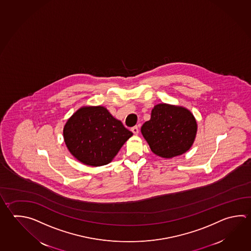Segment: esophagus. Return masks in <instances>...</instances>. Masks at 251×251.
<instances>
[{"instance_id": "esophagus-1", "label": "esophagus", "mask_w": 251, "mask_h": 251, "mask_svg": "<svg viewBox=\"0 0 251 251\" xmlns=\"http://www.w3.org/2000/svg\"><path fill=\"white\" fill-rule=\"evenodd\" d=\"M131 131H132L135 135H137L138 134V132H139V129H138V128H137V126H135V127H133V128H131Z\"/></svg>"}]
</instances>
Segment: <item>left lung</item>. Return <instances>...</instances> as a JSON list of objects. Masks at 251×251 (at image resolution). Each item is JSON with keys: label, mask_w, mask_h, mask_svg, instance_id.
Listing matches in <instances>:
<instances>
[{"label": "left lung", "mask_w": 251, "mask_h": 251, "mask_svg": "<svg viewBox=\"0 0 251 251\" xmlns=\"http://www.w3.org/2000/svg\"><path fill=\"white\" fill-rule=\"evenodd\" d=\"M197 123L187 109L157 104L151 119L143 124L141 132L153 153L163 158L180 155L192 147Z\"/></svg>", "instance_id": "1"}]
</instances>
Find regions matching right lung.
Returning <instances> with one entry per match:
<instances>
[{"instance_id": "obj_1", "label": "right lung", "mask_w": 251, "mask_h": 251, "mask_svg": "<svg viewBox=\"0 0 251 251\" xmlns=\"http://www.w3.org/2000/svg\"><path fill=\"white\" fill-rule=\"evenodd\" d=\"M133 133L103 106L79 109L64 128L66 147L86 165H105Z\"/></svg>"}]
</instances>
